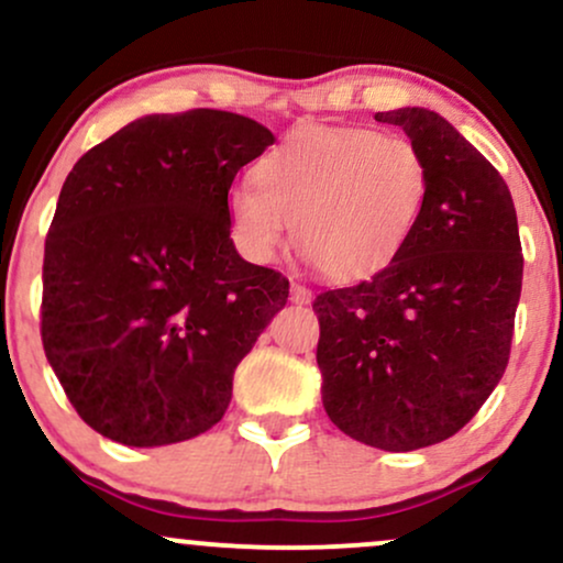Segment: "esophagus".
Masks as SVG:
<instances>
[{
	"label": "esophagus",
	"mask_w": 563,
	"mask_h": 563,
	"mask_svg": "<svg viewBox=\"0 0 563 563\" xmlns=\"http://www.w3.org/2000/svg\"><path fill=\"white\" fill-rule=\"evenodd\" d=\"M290 301L299 303V307H301V303H309V301H312V290L299 286V283H294V286H290Z\"/></svg>",
	"instance_id": "34e87169"
}]
</instances>
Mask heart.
I'll use <instances>...</instances> for the list:
<instances>
[{"mask_svg": "<svg viewBox=\"0 0 563 563\" xmlns=\"http://www.w3.org/2000/svg\"><path fill=\"white\" fill-rule=\"evenodd\" d=\"M235 185L228 217L251 262H273L294 224L296 249L331 280H363L405 249L421 222L431 166L407 137L363 126L309 129Z\"/></svg>", "mask_w": 563, "mask_h": 563, "instance_id": "1", "label": "heart"}]
</instances>
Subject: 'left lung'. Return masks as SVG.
<instances>
[{
  "instance_id": "obj_1",
  "label": "left lung",
  "mask_w": 563,
  "mask_h": 563,
  "mask_svg": "<svg viewBox=\"0 0 563 563\" xmlns=\"http://www.w3.org/2000/svg\"><path fill=\"white\" fill-rule=\"evenodd\" d=\"M376 121L421 147L429 200L391 264L314 299L318 365L344 434L410 452L457 434L506 373L525 256L508 185L450 121L426 108Z\"/></svg>"
}]
</instances>
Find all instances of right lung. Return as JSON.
Returning a JSON list of instances; mask_svg holds the SVG:
<instances>
[{"instance_id":"obj_1","label":"right lung","mask_w":563,"mask_h":563,"mask_svg":"<svg viewBox=\"0 0 563 563\" xmlns=\"http://www.w3.org/2000/svg\"><path fill=\"white\" fill-rule=\"evenodd\" d=\"M275 137L245 115H142L76 161L44 241L42 344L68 402L129 448L222 421L288 280L230 238L235 174Z\"/></svg>"}]
</instances>
